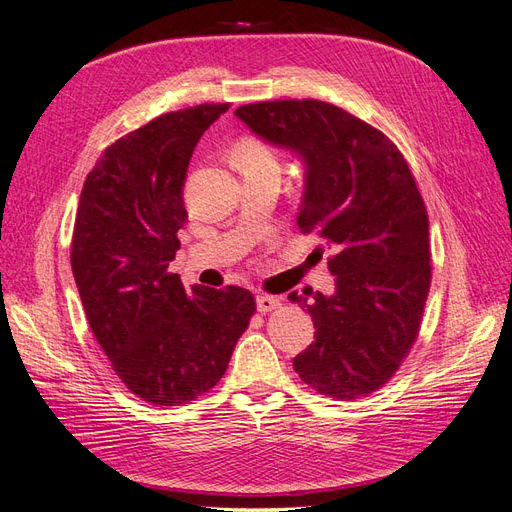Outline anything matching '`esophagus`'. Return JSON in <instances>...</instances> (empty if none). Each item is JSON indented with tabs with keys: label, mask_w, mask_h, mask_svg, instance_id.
<instances>
[{
	"label": "esophagus",
	"mask_w": 512,
	"mask_h": 512,
	"mask_svg": "<svg viewBox=\"0 0 512 512\" xmlns=\"http://www.w3.org/2000/svg\"><path fill=\"white\" fill-rule=\"evenodd\" d=\"M280 305H282V303H280V299H277V297H271V294H265V292H262V294H258V297H256V307H258V312H260V314L273 312V309H277Z\"/></svg>",
	"instance_id": "esophagus-1"
}]
</instances>
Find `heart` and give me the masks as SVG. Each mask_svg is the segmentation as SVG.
I'll return each mask as SVG.
<instances>
[{
  "label": "heart",
  "instance_id": "heart-1",
  "mask_svg": "<svg viewBox=\"0 0 512 512\" xmlns=\"http://www.w3.org/2000/svg\"><path fill=\"white\" fill-rule=\"evenodd\" d=\"M232 162L237 168H260V166H277L275 151L256 136H243L232 149Z\"/></svg>",
  "mask_w": 512,
  "mask_h": 512
}]
</instances>
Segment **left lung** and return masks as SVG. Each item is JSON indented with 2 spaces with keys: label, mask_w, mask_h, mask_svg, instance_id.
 I'll list each match as a JSON object with an SVG mask.
<instances>
[{
  "label": "left lung",
  "mask_w": 512,
  "mask_h": 512,
  "mask_svg": "<svg viewBox=\"0 0 512 512\" xmlns=\"http://www.w3.org/2000/svg\"><path fill=\"white\" fill-rule=\"evenodd\" d=\"M235 115L303 160L297 224L333 250V294H288L316 327L294 371L335 399L378 391L416 342L431 284L427 209L406 158L389 136L329 102H256Z\"/></svg>",
  "instance_id": "obj_1"
}]
</instances>
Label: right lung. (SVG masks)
I'll return each mask as SVG.
<instances>
[{
	"label": "right lung",
	"instance_id": "add662e5",
	"mask_svg": "<svg viewBox=\"0 0 512 512\" xmlns=\"http://www.w3.org/2000/svg\"><path fill=\"white\" fill-rule=\"evenodd\" d=\"M228 106L183 108L119 138L81 192L70 262L85 316L121 382L153 406L213 389L256 312L250 290H185L168 271L190 158Z\"/></svg>",
	"mask_w": 512,
	"mask_h": 512
}]
</instances>
